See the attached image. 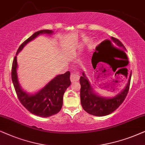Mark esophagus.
<instances>
[{
    "label": "esophagus",
    "instance_id": "esophagus-1",
    "mask_svg": "<svg viewBox=\"0 0 145 145\" xmlns=\"http://www.w3.org/2000/svg\"><path fill=\"white\" fill-rule=\"evenodd\" d=\"M79 79H80V76H79L78 74H77L76 72L71 73L70 75V80L71 82H76V81L79 80Z\"/></svg>",
    "mask_w": 145,
    "mask_h": 145
}]
</instances>
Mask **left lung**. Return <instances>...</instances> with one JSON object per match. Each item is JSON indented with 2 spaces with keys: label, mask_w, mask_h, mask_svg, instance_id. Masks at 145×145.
I'll list each match as a JSON object with an SVG mask.
<instances>
[{
  "label": "left lung",
  "mask_w": 145,
  "mask_h": 145,
  "mask_svg": "<svg viewBox=\"0 0 145 145\" xmlns=\"http://www.w3.org/2000/svg\"><path fill=\"white\" fill-rule=\"evenodd\" d=\"M106 42L110 46H114L113 44L114 43L117 47L125 48V46L120 40L114 37H111V41L106 40ZM131 78V73L129 76L128 84L120 93L113 98H105L96 95L93 92L89 82L84 73H83V76H81L80 80L81 103L83 109L90 115L98 117L105 116L113 113L122 104L126 98L130 87Z\"/></svg>",
  "instance_id": "1"
}]
</instances>
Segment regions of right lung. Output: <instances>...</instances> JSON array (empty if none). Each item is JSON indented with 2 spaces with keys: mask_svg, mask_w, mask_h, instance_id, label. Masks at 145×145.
<instances>
[{
  "mask_svg": "<svg viewBox=\"0 0 145 145\" xmlns=\"http://www.w3.org/2000/svg\"><path fill=\"white\" fill-rule=\"evenodd\" d=\"M53 32L50 30H42L32 34L23 42L17 50L16 55L24 46L40 34H51ZM16 56L12 62L11 77L16 91L17 97L22 105L32 114L42 117H48L56 114L60 111L63 105V94L70 86V72L67 71L64 74L58 75L51 80L41 90L34 95H30L24 91L20 88L17 76Z\"/></svg>",
  "mask_w": 145,
  "mask_h": 145,
  "instance_id": "add662e5",
  "label": "right lung"
}]
</instances>
